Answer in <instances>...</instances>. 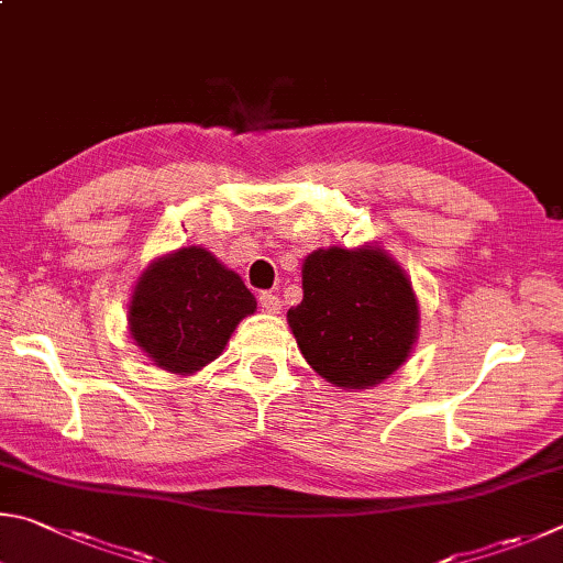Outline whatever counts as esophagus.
Wrapping results in <instances>:
<instances>
[{
	"label": "esophagus",
	"instance_id": "obj_1",
	"mask_svg": "<svg viewBox=\"0 0 563 563\" xmlns=\"http://www.w3.org/2000/svg\"><path fill=\"white\" fill-rule=\"evenodd\" d=\"M260 307H262V311H266V313H279L282 299L276 297V294H272V291H262V294H260Z\"/></svg>",
	"mask_w": 563,
	"mask_h": 563
}]
</instances>
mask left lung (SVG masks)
Masks as SVG:
<instances>
[{
    "label": "left lung",
    "mask_w": 563,
    "mask_h": 563,
    "mask_svg": "<svg viewBox=\"0 0 563 563\" xmlns=\"http://www.w3.org/2000/svg\"><path fill=\"white\" fill-rule=\"evenodd\" d=\"M303 299L287 321L309 366L343 390L378 386L408 361L418 339V299L406 272L380 250L311 252Z\"/></svg>",
    "instance_id": "obj_1"
}]
</instances>
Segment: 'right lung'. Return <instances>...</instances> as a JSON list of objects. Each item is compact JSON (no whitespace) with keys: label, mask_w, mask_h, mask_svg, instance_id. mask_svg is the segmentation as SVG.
<instances>
[{"label":"right lung","mask_w":563,"mask_h":563,"mask_svg":"<svg viewBox=\"0 0 563 563\" xmlns=\"http://www.w3.org/2000/svg\"><path fill=\"white\" fill-rule=\"evenodd\" d=\"M254 309L240 274L202 246H185L141 274L128 327L155 366L187 376L220 356L236 323Z\"/></svg>","instance_id":"add662e5"}]
</instances>
